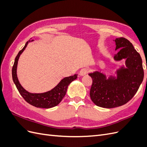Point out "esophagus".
I'll use <instances>...</instances> for the list:
<instances>
[{"instance_id":"obj_1","label":"esophagus","mask_w":147,"mask_h":147,"mask_svg":"<svg viewBox=\"0 0 147 147\" xmlns=\"http://www.w3.org/2000/svg\"><path fill=\"white\" fill-rule=\"evenodd\" d=\"M89 72H90V69H89L88 68L82 69L80 70V76H83V75H84L88 74L89 73Z\"/></svg>"}]
</instances>
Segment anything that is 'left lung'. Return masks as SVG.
<instances>
[{
    "mask_svg": "<svg viewBox=\"0 0 147 147\" xmlns=\"http://www.w3.org/2000/svg\"><path fill=\"white\" fill-rule=\"evenodd\" d=\"M116 61L126 59L127 69L118 70L117 78L106 79L104 75L96 72L89 75L92 79L90 90L92 101L99 107L114 108L129 101L139 90L144 80V72L140 54L132 44L124 37L115 39Z\"/></svg>",
    "mask_w": 147,
    "mask_h": 147,
    "instance_id": "obj_1",
    "label": "left lung"
}]
</instances>
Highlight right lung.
I'll return each mask as SVG.
<instances>
[{"label": "right lung", "mask_w": 147, "mask_h": 147, "mask_svg": "<svg viewBox=\"0 0 147 147\" xmlns=\"http://www.w3.org/2000/svg\"><path fill=\"white\" fill-rule=\"evenodd\" d=\"M28 43V42H26L25 46L19 51L18 54L15 57V63L12 68L13 80L20 94L28 103L35 107L44 109L53 107L60 103V102L63 99V97L66 94L67 89L69 84L77 78L78 75L75 74L72 76L64 78L55 88L47 92L40 93V94H34V93H30L26 91L21 86L18 81V79L17 78L16 68L20 56L26 47H27Z\"/></svg>", "instance_id": "add662e5"}]
</instances>
